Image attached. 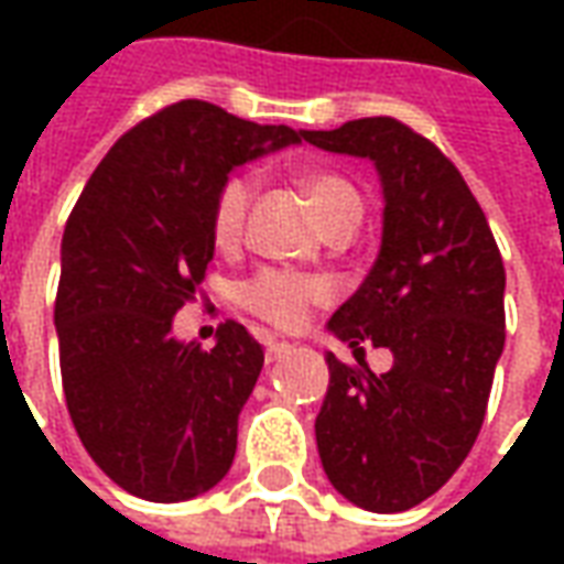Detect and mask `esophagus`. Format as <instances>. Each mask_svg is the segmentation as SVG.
Listing matches in <instances>:
<instances>
[{
    "label": "esophagus",
    "instance_id": "esophagus-1",
    "mask_svg": "<svg viewBox=\"0 0 564 564\" xmlns=\"http://www.w3.org/2000/svg\"><path fill=\"white\" fill-rule=\"evenodd\" d=\"M290 350H293V344L269 341V347H265V359H269V362H278V359H283Z\"/></svg>",
    "mask_w": 564,
    "mask_h": 564
}]
</instances>
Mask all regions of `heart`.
I'll return each mask as SVG.
<instances>
[{
    "label": "heart",
    "mask_w": 564,
    "mask_h": 564,
    "mask_svg": "<svg viewBox=\"0 0 564 564\" xmlns=\"http://www.w3.org/2000/svg\"><path fill=\"white\" fill-rule=\"evenodd\" d=\"M302 193L326 229L338 226V223L359 226L362 220V198L356 193V186L341 174L305 172L302 174ZM253 196H257V181L250 174H232L217 186L214 202H210V238L217 245H238ZM329 295L332 286L323 278L286 269H259L238 286L241 305L278 329L302 326L307 307L326 302Z\"/></svg>",
    "instance_id": "obj_1"
}]
</instances>
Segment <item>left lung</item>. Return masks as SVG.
Here are the masks:
<instances>
[{"label": "left lung", "instance_id": "left-lung-1", "mask_svg": "<svg viewBox=\"0 0 564 564\" xmlns=\"http://www.w3.org/2000/svg\"><path fill=\"white\" fill-rule=\"evenodd\" d=\"M302 139L368 156L383 184V241L362 286L329 319L356 366L329 354L317 449L332 486L375 513L435 496L471 453L505 350V262L459 169L395 117ZM393 354L375 376L365 344Z\"/></svg>", "mask_w": 564, "mask_h": 564}]
</instances>
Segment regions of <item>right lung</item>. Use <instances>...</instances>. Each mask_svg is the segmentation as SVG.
I'll list each match as a JSON object with an SVG mask.
<instances>
[{
  "label": "right lung",
  "instance_id": "right-lung-1",
  "mask_svg": "<svg viewBox=\"0 0 564 564\" xmlns=\"http://www.w3.org/2000/svg\"><path fill=\"white\" fill-rule=\"evenodd\" d=\"M299 141L184 99L123 132L68 214L54 302L66 408L93 462L132 496L186 501L232 465L262 347L226 319L202 350L174 341L172 319L214 259L217 186Z\"/></svg>",
  "mask_w": 564,
  "mask_h": 564
}]
</instances>
